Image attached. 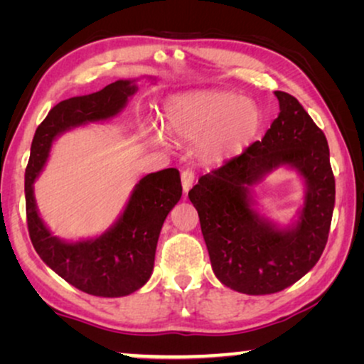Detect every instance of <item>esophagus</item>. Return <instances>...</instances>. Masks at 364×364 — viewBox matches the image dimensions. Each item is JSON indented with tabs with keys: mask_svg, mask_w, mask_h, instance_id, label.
Wrapping results in <instances>:
<instances>
[{
	"mask_svg": "<svg viewBox=\"0 0 364 364\" xmlns=\"http://www.w3.org/2000/svg\"><path fill=\"white\" fill-rule=\"evenodd\" d=\"M181 178H182V188H183V192H188L191 191V187L193 186V181H196V173H193L192 171H183L182 172V176H181Z\"/></svg>",
	"mask_w": 364,
	"mask_h": 364,
	"instance_id": "obj_1",
	"label": "esophagus"
}]
</instances>
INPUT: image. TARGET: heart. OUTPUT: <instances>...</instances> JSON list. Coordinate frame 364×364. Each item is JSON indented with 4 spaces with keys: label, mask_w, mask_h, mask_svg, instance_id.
<instances>
[{
    "label": "heart",
    "mask_w": 364,
    "mask_h": 364,
    "mask_svg": "<svg viewBox=\"0 0 364 364\" xmlns=\"http://www.w3.org/2000/svg\"><path fill=\"white\" fill-rule=\"evenodd\" d=\"M260 126L262 112L257 104L237 94H181L164 104V131L182 141H197V151L207 162H223L245 151ZM164 131L147 126L144 136L154 146L167 147Z\"/></svg>",
    "instance_id": "b5f03b06"
}]
</instances>
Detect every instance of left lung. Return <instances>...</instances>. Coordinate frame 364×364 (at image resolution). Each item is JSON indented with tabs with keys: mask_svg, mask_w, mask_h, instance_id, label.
Instances as JSON below:
<instances>
[{
	"mask_svg": "<svg viewBox=\"0 0 364 364\" xmlns=\"http://www.w3.org/2000/svg\"><path fill=\"white\" fill-rule=\"evenodd\" d=\"M280 114L262 141L198 178L188 192L197 208L212 270L245 295H270L306 275L325 250L335 208V177L325 134L300 102L275 91ZM280 166L306 183L297 220L278 228L257 213L252 187Z\"/></svg>",
	"mask_w": 364,
	"mask_h": 364,
	"instance_id": "8db88e82",
	"label": "left lung"
}]
</instances>
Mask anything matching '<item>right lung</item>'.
Returning a JSON list of instances; mask_svg holds the SVG:
<instances>
[{
  "instance_id": "add662e5",
  "label": "right lung",
  "mask_w": 364,
  "mask_h": 364,
  "mask_svg": "<svg viewBox=\"0 0 364 364\" xmlns=\"http://www.w3.org/2000/svg\"><path fill=\"white\" fill-rule=\"evenodd\" d=\"M136 91V79H119L97 92L56 104L36 129L24 173L28 230L34 250L59 277L94 296L131 295L151 278L164 220L182 197L178 171L164 168L142 177L117 220L102 235L77 242L61 240L44 225L34 198V181L61 134L116 117Z\"/></svg>"
}]
</instances>
